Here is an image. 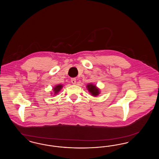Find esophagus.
I'll return each mask as SVG.
<instances>
[{"label": "esophagus", "mask_w": 159, "mask_h": 159, "mask_svg": "<svg viewBox=\"0 0 159 159\" xmlns=\"http://www.w3.org/2000/svg\"><path fill=\"white\" fill-rule=\"evenodd\" d=\"M71 82L73 83V84H75L76 83V78H71Z\"/></svg>", "instance_id": "obj_1"}]
</instances>
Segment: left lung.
Returning a JSON list of instances; mask_svg holds the SVG:
<instances>
[{"label":"left lung","mask_w":159,"mask_h":159,"mask_svg":"<svg viewBox=\"0 0 159 159\" xmlns=\"http://www.w3.org/2000/svg\"><path fill=\"white\" fill-rule=\"evenodd\" d=\"M88 90L89 91V92H90L91 95L93 97H97L98 96L99 93H100V91L98 88L96 86V85L95 84H93L92 83H89L86 86Z\"/></svg>","instance_id":"left-lung-1"}]
</instances>
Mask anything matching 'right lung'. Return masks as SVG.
<instances>
[{
    "mask_svg": "<svg viewBox=\"0 0 159 159\" xmlns=\"http://www.w3.org/2000/svg\"><path fill=\"white\" fill-rule=\"evenodd\" d=\"M62 84H58V85L55 86L53 88L54 95L57 94L60 91L61 89H62Z\"/></svg>",
    "mask_w": 159,
    "mask_h": 159,
    "instance_id": "1",
    "label": "right lung"
}]
</instances>
